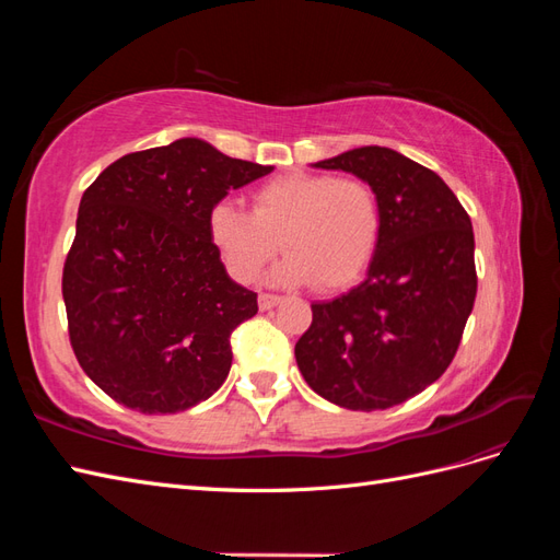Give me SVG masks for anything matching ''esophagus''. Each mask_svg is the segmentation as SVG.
I'll use <instances>...</instances> for the list:
<instances>
[{"mask_svg": "<svg viewBox=\"0 0 560 560\" xmlns=\"http://www.w3.org/2000/svg\"><path fill=\"white\" fill-rule=\"evenodd\" d=\"M282 299L278 296V294H259V308L261 311H270V308H276L278 306V303H280Z\"/></svg>", "mask_w": 560, "mask_h": 560, "instance_id": "34e87169", "label": "esophagus"}]
</instances>
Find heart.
Listing matches in <instances>:
<instances>
[{
    "instance_id": "b5f03b06",
    "label": "heart",
    "mask_w": 560,
    "mask_h": 560,
    "mask_svg": "<svg viewBox=\"0 0 560 560\" xmlns=\"http://www.w3.org/2000/svg\"><path fill=\"white\" fill-rule=\"evenodd\" d=\"M252 212L219 200L210 233L238 280L259 278L282 245L280 282H311L315 290H341L358 280L381 238V200L364 179L290 173L261 184Z\"/></svg>"
}]
</instances>
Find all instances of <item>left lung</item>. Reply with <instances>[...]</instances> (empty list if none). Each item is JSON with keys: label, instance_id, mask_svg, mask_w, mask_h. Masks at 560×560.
I'll use <instances>...</instances> for the list:
<instances>
[{"label": "left lung", "instance_id": "1", "mask_svg": "<svg viewBox=\"0 0 560 560\" xmlns=\"http://www.w3.org/2000/svg\"><path fill=\"white\" fill-rule=\"evenodd\" d=\"M364 179L381 200V238L358 287L313 303L294 354L319 397L381 411L444 374L477 296L469 214L446 182L387 147L313 163Z\"/></svg>", "mask_w": 560, "mask_h": 560}]
</instances>
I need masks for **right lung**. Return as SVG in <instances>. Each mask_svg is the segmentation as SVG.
Instances as JSON below:
<instances>
[{"instance_id": "add662e5", "label": "right lung", "mask_w": 560, "mask_h": 560, "mask_svg": "<svg viewBox=\"0 0 560 560\" xmlns=\"http://www.w3.org/2000/svg\"><path fill=\"white\" fill-rule=\"evenodd\" d=\"M268 173L182 138L114 161L83 191L62 299L77 360L114 401L177 413L222 387L229 338L259 306L229 278L210 212Z\"/></svg>"}]
</instances>
